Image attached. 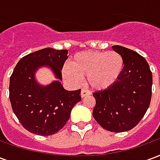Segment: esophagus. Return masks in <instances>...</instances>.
<instances>
[{"label": "esophagus", "mask_w": 160, "mask_h": 160, "mask_svg": "<svg viewBox=\"0 0 160 160\" xmlns=\"http://www.w3.org/2000/svg\"><path fill=\"white\" fill-rule=\"evenodd\" d=\"M91 92L88 90H87V89H82V90H81V92H80V96H81V98H85L87 97V96H89Z\"/></svg>", "instance_id": "1"}]
</instances>
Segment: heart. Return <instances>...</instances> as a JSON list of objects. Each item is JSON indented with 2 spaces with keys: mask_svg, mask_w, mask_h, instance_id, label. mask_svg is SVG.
Masks as SVG:
<instances>
[{
  "mask_svg": "<svg viewBox=\"0 0 160 160\" xmlns=\"http://www.w3.org/2000/svg\"><path fill=\"white\" fill-rule=\"evenodd\" d=\"M124 68V60L116 51H83L71 59L64 73L74 82L87 76V84L97 90L107 89L119 79Z\"/></svg>",
  "mask_w": 160,
  "mask_h": 160,
  "instance_id": "1",
  "label": "heart"
}]
</instances>
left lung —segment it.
Segmentation results:
<instances>
[{
    "mask_svg": "<svg viewBox=\"0 0 160 160\" xmlns=\"http://www.w3.org/2000/svg\"><path fill=\"white\" fill-rule=\"evenodd\" d=\"M112 49L122 56L123 70L113 86L94 92L92 116L104 129L119 133L132 129L146 114L151 102L152 75L143 56L120 45Z\"/></svg>",
    "mask_w": 160,
    "mask_h": 160,
    "instance_id": "obj_1",
    "label": "left lung"
}]
</instances>
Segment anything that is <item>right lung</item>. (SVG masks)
I'll use <instances>...</instances> for the list:
<instances>
[{
  "instance_id": "add662e5",
  "label": "right lung",
  "mask_w": 160,
  "mask_h": 160,
  "mask_svg": "<svg viewBox=\"0 0 160 160\" xmlns=\"http://www.w3.org/2000/svg\"><path fill=\"white\" fill-rule=\"evenodd\" d=\"M67 49L45 48L19 60L10 77L9 98L14 114L26 130L48 136L61 130L70 118L73 107L81 100L80 89L67 91L58 80L40 86L35 72L49 67L58 80L68 59Z\"/></svg>"
}]
</instances>
